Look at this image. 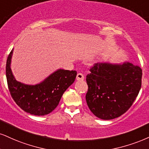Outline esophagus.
<instances>
[{"mask_svg":"<svg viewBox=\"0 0 149 149\" xmlns=\"http://www.w3.org/2000/svg\"><path fill=\"white\" fill-rule=\"evenodd\" d=\"M84 79V75L82 73H78L77 75V80L83 81Z\"/></svg>","mask_w":149,"mask_h":149,"instance_id":"1","label":"esophagus"}]
</instances>
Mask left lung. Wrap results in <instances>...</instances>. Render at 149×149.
<instances>
[{
  "label": "left lung",
  "instance_id": "left-lung-1",
  "mask_svg": "<svg viewBox=\"0 0 149 149\" xmlns=\"http://www.w3.org/2000/svg\"><path fill=\"white\" fill-rule=\"evenodd\" d=\"M86 76L88 106L102 119H115L125 113L135 100L142 86V70L133 63H97Z\"/></svg>",
  "mask_w": 149,
  "mask_h": 149
}]
</instances>
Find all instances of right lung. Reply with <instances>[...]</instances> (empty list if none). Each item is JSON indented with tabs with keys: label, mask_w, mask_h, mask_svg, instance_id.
<instances>
[{
	"label": "right lung",
	"mask_w": 149,
	"mask_h": 149,
	"mask_svg": "<svg viewBox=\"0 0 149 149\" xmlns=\"http://www.w3.org/2000/svg\"><path fill=\"white\" fill-rule=\"evenodd\" d=\"M13 49L7 59L6 77L9 91L16 104L24 111L34 115H45L56 108L68 88L73 84L77 71L58 70L41 84L29 86L15 79L10 68Z\"/></svg>",
	"instance_id": "add662e5"
}]
</instances>
